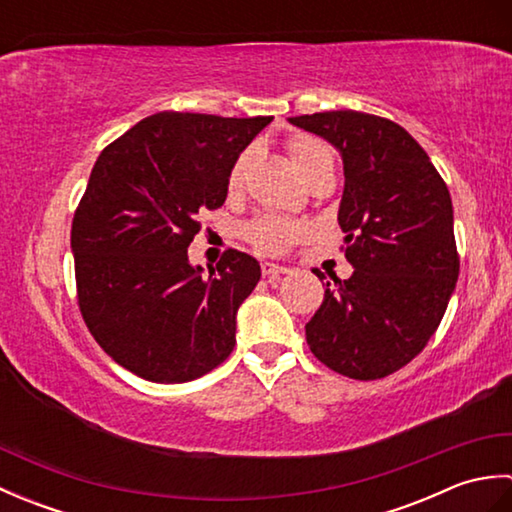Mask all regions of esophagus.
<instances>
[{
    "label": "esophagus",
    "mask_w": 512,
    "mask_h": 512,
    "mask_svg": "<svg viewBox=\"0 0 512 512\" xmlns=\"http://www.w3.org/2000/svg\"><path fill=\"white\" fill-rule=\"evenodd\" d=\"M262 273H264V277H268V279H277L279 275L290 273V270L284 268V266H279V264H273V262H264V264H262Z\"/></svg>",
    "instance_id": "esophagus-1"
}]
</instances>
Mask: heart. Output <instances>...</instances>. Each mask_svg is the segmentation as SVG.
<instances>
[{
  "instance_id": "1",
  "label": "heart",
  "mask_w": 512,
  "mask_h": 512,
  "mask_svg": "<svg viewBox=\"0 0 512 512\" xmlns=\"http://www.w3.org/2000/svg\"><path fill=\"white\" fill-rule=\"evenodd\" d=\"M288 151L303 180H308L323 167H332V151L328 149V145H323L319 138H312V136L290 138ZM253 158H255L253 149H246L244 154H239L235 158L226 178L228 193H239L244 189V182H246L250 165H253ZM301 235H303L301 224L275 220V217H264V220H257L248 228V237L253 239V242L262 250H268V253H281V250L288 248Z\"/></svg>"
}]
</instances>
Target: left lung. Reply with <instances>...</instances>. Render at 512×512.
<instances>
[{
	"instance_id": "8db88e82",
	"label": "left lung",
	"mask_w": 512,
	"mask_h": 512,
	"mask_svg": "<svg viewBox=\"0 0 512 512\" xmlns=\"http://www.w3.org/2000/svg\"><path fill=\"white\" fill-rule=\"evenodd\" d=\"M288 121L339 151V226L354 268L325 286L306 323L308 345L336 374L385 378L422 352L455 290L460 259L449 189L427 151L387 118L336 110Z\"/></svg>"
}]
</instances>
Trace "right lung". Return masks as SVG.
Segmentation results:
<instances>
[{
    "mask_svg": "<svg viewBox=\"0 0 512 512\" xmlns=\"http://www.w3.org/2000/svg\"><path fill=\"white\" fill-rule=\"evenodd\" d=\"M273 116L160 112L96 160L74 213L70 248L83 321L114 361L151 383H187L235 347L237 310L262 268L226 250L189 262L198 215L226 200L235 158Z\"/></svg>",
    "mask_w": 512,
    "mask_h": 512,
    "instance_id": "obj_1",
    "label": "right lung"
}]
</instances>
